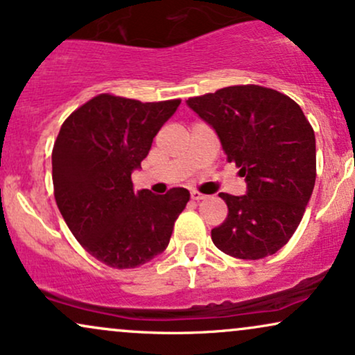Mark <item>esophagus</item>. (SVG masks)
Returning <instances> with one entry per match:
<instances>
[{
	"mask_svg": "<svg viewBox=\"0 0 355 355\" xmlns=\"http://www.w3.org/2000/svg\"><path fill=\"white\" fill-rule=\"evenodd\" d=\"M190 196H191V200H193V202H202V200L207 198V196H205L203 193H200V191H191Z\"/></svg>",
	"mask_w": 355,
	"mask_h": 355,
	"instance_id": "obj_1",
	"label": "esophagus"
}]
</instances>
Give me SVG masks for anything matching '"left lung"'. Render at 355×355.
<instances>
[{
	"mask_svg": "<svg viewBox=\"0 0 355 355\" xmlns=\"http://www.w3.org/2000/svg\"><path fill=\"white\" fill-rule=\"evenodd\" d=\"M187 104L218 134L226 160L246 177V195L220 193L228 207L211 240L223 253L261 259L300 226L315 183V137L300 105L263 85H230Z\"/></svg>",
	"mask_w": 355,
	"mask_h": 355,
	"instance_id": "obj_1",
	"label": "left lung"
}]
</instances>
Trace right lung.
I'll return each instance as SVG.
<instances>
[{
  "instance_id": "add662e5",
  "label": "right lung",
  "mask_w": 355,
  "mask_h": 355,
  "mask_svg": "<svg viewBox=\"0 0 355 355\" xmlns=\"http://www.w3.org/2000/svg\"><path fill=\"white\" fill-rule=\"evenodd\" d=\"M180 99L99 94L64 121L53 147L54 198L85 251L115 270L142 266L168 246L187 189L134 190L132 172Z\"/></svg>"
}]
</instances>
